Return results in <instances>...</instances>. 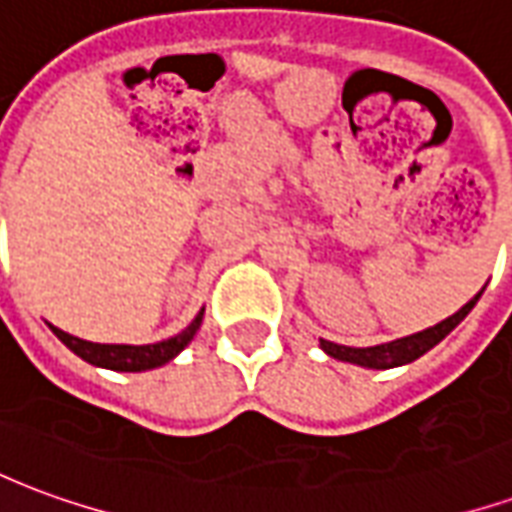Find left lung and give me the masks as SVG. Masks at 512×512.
Here are the masks:
<instances>
[{
	"mask_svg": "<svg viewBox=\"0 0 512 512\" xmlns=\"http://www.w3.org/2000/svg\"><path fill=\"white\" fill-rule=\"evenodd\" d=\"M483 293V290H480ZM480 293L474 296L469 304H463L461 310L450 315L447 321L436 323V326H430L425 332L411 334V337H403V340H392V343L384 345H373V348H348V345H337L329 343V340H321V348L334 359H340V362H354V365L362 367H373V370H386V367H397V365H408V362H414L422 354H428L433 345H439L447 334L458 326V323L472 312V307L480 299Z\"/></svg>",
	"mask_w": 512,
	"mask_h": 512,
	"instance_id": "8db88e82",
	"label": "left lung"
}]
</instances>
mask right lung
Instances as JSON below:
<instances>
[{"label":"right lung","instance_id":"right-lung-1","mask_svg":"<svg viewBox=\"0 0 512 512\" xmlns=\"http://www.w3.org/2000/svg\"><path fill=\"white\" fill-rule=\"evenodd\" d=\"M202 323V312L194 321L175 337L161 340L153 345H106V343H90L82 337H73V334L62 332L57 326H51V332L60 337L62 343L71 348L73 354L82 356L84 362H90L95 367H109V370H123V373H139V370H150V367L167 365L169 359L175 356L191 343V337L197 334Z\"/></svg>","mask_w":512,"mask_h":512}]
</instances>
